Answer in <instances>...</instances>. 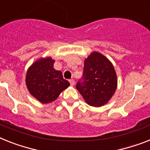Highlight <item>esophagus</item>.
<instances>
[{"mask_svg":"<svg viewBox=\"0 0 150 150\" xmlns=\"http://www.w3.org/2000/svg\"><path fill=\"white\" fill-rule=\"evenodd\" d=\"M69 82H70L71 85H72V86L74 85H75V80H74V79H70V80H69Z\"/></svg>","mask_w":150,"mask_h":150,"instance_id":"34e87169","label":"esophagus"}]
</instances>
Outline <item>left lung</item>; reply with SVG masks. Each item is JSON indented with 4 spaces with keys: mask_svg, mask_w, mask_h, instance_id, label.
Masks as SVG:
<instances>
[{
    "mask_svg": "<svg viewBox=\"0 0 150 150\" xmlns=\"http://www.w3.org/2000/svg\"><path fill=\"white\" fill-rule=\"evenodd\" d=\"M117 85L114 66L105 56L92 52L85 60L82 78L76 88L90 105L100 107L107 104Z\"/></svg>",
    "mask_w": 150,
    "mask_h": 150,
    "instance_id": "obj_1",
    "label": "left lung"
}]
</instances>
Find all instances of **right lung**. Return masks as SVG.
Returning a JSON list of instances; mask_svg holds the SVG:
<instances>
[{
    "instance_id": "obj_1",
    "label": "right lung",
    "mask_w": 150,
    "mask_h": 150,
    "mask_svg": "<svg viewBox=\"0 0 150 150\" xmlns=\"http://www.w3.org/2000/svg\"><path fill=\"white\" fill-rule=\"evenodd\" d=\"M51 58L40 59L31 65L26 73V84L29 91L43 104L52 102L69 86L61 71L53 68Z\"/></svg>"
}]
</instances>
